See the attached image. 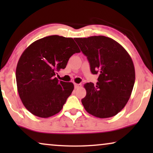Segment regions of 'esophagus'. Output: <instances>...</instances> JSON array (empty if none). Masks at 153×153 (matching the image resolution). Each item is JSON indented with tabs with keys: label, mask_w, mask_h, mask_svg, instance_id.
Returning <instances> with one entry per match:
<instances>
[{
	"label": "esophagus",
	"mask_w": 153,
	"mask_h": 153,
	"mask_svg": "<svg viewBox=\"0 0 153 153\" xmlns=\"http://www.w3.org/2000/svg\"><path fill=\"white\" fill-rule=\"evenodd\" d=\"M81 86V84H79V83H74V88L77 89L79 88H80Z\"/></svg>",
	"instance_id": "1"
}]
</instances>
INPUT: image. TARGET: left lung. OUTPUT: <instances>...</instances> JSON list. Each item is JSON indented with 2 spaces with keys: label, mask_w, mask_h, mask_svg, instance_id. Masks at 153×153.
Listing matches in <instances>:
<instances>
[{
  "label": "left lung",
  "mask_w": 153,
  "mask_h": 153,
  "mask_svg": "<svg viewBox=\"0 0 153 153\" xmlns=\"http://www.w3.org/2000/svg\"><path fill=\"white\" fill-rule=\"evenodd\" d=\"M87 56L98 81L84 85L86 95L81 102L88 114L100 118L118 114L128 102L135 82V70L131 58L118 42L99 35L75 38Z\"/></svg>",
  "instance_id": "1"
}]
</instances>
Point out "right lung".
<instances>
[{"mask_svg": "<svg viewBox=\"0 0 153 153\" xmlns=\"http://www.w3.org/2000/svg\"><path fill=\"white\" fill-rule=\"evenodd\" d=\"M79 52L74 39L59 35L37 39L25 49L16 66V80L19 95L28 111L49 118L61 111L74 84L55 76Z\"/></svg>", "mask_w": 153, "mask_h": 153, "instance_id": "right-lung-1", "label": "right lung"}]
</instances>
